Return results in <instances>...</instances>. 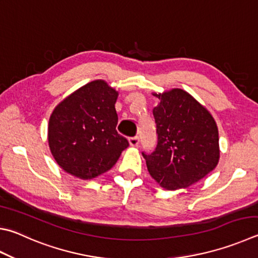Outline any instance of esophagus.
Segmentation results:
<instances>
[{
    "mask_svg": "<svg viewBox=\"0 0 258 258\" xmlns=\"http://www.w3.org/2000/svg\"><path fill=\"white\" fill-rule=\"evenodd\" d=\"M130 144L132 145V147H138L139 143H140V138L139 137H133V138H130L128 139Z\"/></svg>",
    "mask_w": 258,
    "mask_h": 258,
    "instance_id": "esophagus-1",
    "label": "esophagus"
}]
</instances>
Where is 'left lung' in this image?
<instances>
[{"instance_id": "obj_1", "label": "left lung", "mask_w": 258, "mask_h": 258, "mask_svg": "<svg viewBox=\"0 0 258 258\" xmlns=\"http://www.w3.org/2000/svg\"><path fill=\"white\" fill-rule=\"evenodd\" d=\"M157 147L142 152L154 179L166 189L186 188L217 167L219 132L207 108L181 89L156 95Z\"/></svg>"}]
</instances>
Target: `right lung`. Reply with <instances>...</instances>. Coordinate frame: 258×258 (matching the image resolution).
I'll return each mask as SVG.
<instances>
[{
    "mask_svg": "<svg viewBox=\"0 0 258 258\" xmlns=\"http://www.w3.org/2000/svg\"><path fill=\"white\" fill-rule=\"evenodd\" d=\"M118 93L102 80L78 89L59 102L48 124L51 154L63 169L81 179H91L113 167L127 139L116 130Z\"/></svg>",
    "mask_w": 258,
    "mask_h": 258,
    "instance_id": "1",
    "label": "right lung"
}]
</instances>
